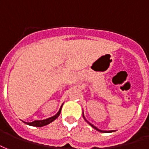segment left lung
Masks as SVG:
<instances>
[{"label": "left lung", "instance_id": "8db88e82", "mask_svg": "<svg viewBox=\"0 0 149 149\" xmlns=\"http://www.w3.org/2000/svg\"><path fill=\"white\" fill-rule=\"evenodd\" d=\"M82 116H83V118H84V115H83V113H82ZM84 119H85V118H84ZM85 120H86V119H85ZM86 121L87 123L90 124V125L93 127L94 130H97V131H99V132H114V131H103V130H98V129H97V127H95L94 125H92V124H91V123H90V122H89V121H87V120H86Z\"/></svg>", "mask_w": 149, "mask_h": 149}]
</instances>
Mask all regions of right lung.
Returning a JSON list of instances; mask_svg holds the SVG:
<instances>
[{
    "label": "right lung",
    "mask_w": 149,
    "mask_h": 149,
    "mask_svg": "<svg viewBox=\"0 0 149 149\" xmlns=\"http://www.w3.org/2000/svg\"><path fill=\"white\" fill-rule=\"evenodd\" d=\"M61 109H62V106L61 108L59 109L58 112L55 115V116H53L52 118H47V119H45V120H34V121H32V122H27L26 124H28L29 125H31V126H36V127H42L44 126V125H48V124L52 123L53 120H55L56 118H58L59 114H60V113H61Z\"/></svg>",
    "instance_id": "right-lung-1"
}]
</instances>
